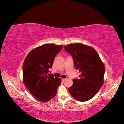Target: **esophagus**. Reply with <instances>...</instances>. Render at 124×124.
<instances>
[{
    "mask_svg": "<svg viewBox=\"0 0 124 124\" xmlns=\"http://www.w3.org/2000/svg\"><path fill=\"white\" fill-rule=\"evenodd\" d=\"M66 80V78H62V82H64Z\"/></svg>",
    "mask_w": 124,
    "mask_h": 124,
    "instance_id": "34e87169",
    "label": "esophagus"
}]
</instances>
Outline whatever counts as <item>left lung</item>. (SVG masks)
<instances>
[{"label":"left lung","mask_w":124,"mask_h":124,"mask_svg":"<svg viewBox=\"0 0 124 124\" xmlns=\"http://www.w3.org/2000/svg\"><path fill=\"white\" fill-rule=\"evenodd\" d=\"M65 50L71 54L75 68L79 71V78L73 80L68 88L71 95L80 101L92 98L102 87L105 68L98 53L94 48L81 43L70 44Z\"/></svg>","instance_id":"left-lung-1"}]
</instances>
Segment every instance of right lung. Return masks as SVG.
<instances>
[{
    "label": "right lung",
    "instance_id": "obj_1",
    "mask_svg": "<svg viewBox=\"0 0 124 124\" xmlns=\"http://www.w3.org/2000/svg\"><path fill=\"white\" fill-rule=\"evenodd\" d=\"M62 46L46 44L29 52L23 65L24 84L31 94L42 102L53 98L61 80L48 74Z\"/></svg>",
    "mask_w": 124,
    "mask_h": 124
}]
</instances>
